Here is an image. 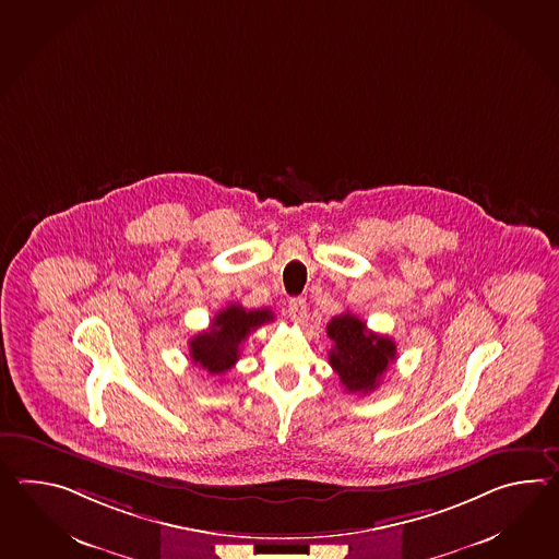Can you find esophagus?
I'll list each match as a JSON object with an SVG mask.
<instances>
[{
    "label": "esophagus",
    "instance_id": "1",
    "mask_svg": "<svg viewBox=\"0 0 559 559\" xmlns=\"http://www.w3.org/2000/svg\"><path fill=\"white\" fill-rule=\"evenodd\" d=\"M288 317L293 323H305L307 321V300L305 298H290L288 300Z\"/></svg>",
    "mask_w": 559,
    "mask_h": 559
}]
</instances>
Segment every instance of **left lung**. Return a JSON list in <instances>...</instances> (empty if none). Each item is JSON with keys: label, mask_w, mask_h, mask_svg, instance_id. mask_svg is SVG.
<instances>
[{"label": "left lung", "mask_w": 559, "mask_h": 559, "mask_svg": "<svg viewBox=\"0 0 559 559\" xmlns=\"http://www.w3.org/2000/svg\"><path fill=\"white\" fill-rule=\"evenodd\" d=\"M326 335L335 343L329 350V362L348 393H372L389 365L397 359L395 341L372 333L350 312L331 319Z\"/></svg>", "instance_id": "1"}]
</instances>
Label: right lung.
<instances>
[{"label": "right lung", "mask_w": 559, "mask_h": 559, "mask_svg": "<svg viewBox=\"0 0 559 559\" xmlns=\"http://www.w3.org/2000/svg\"><path fill=\"white\" fill-rule=\"evenodd\" d=\"M273 321L269 309L247 310L228 305L221 310L206 331L190 338V359L212 377H223L235 367L247 336L264 323Z\"/></svg>", "instance_id": "obj_1"}]
</instances>
